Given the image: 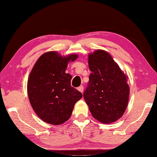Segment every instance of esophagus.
Returning <instances> with one entry per match:
<instances>
[{
	"mask_svg": "<svg viewBox=\"0 0 157 157\" xmlns=\"http://www.w3.org/2000/svg\"><path fill=\"white\" fill-rule=\"evenodd\" d=\"M78 90L79 92H81V93H83V86H79V87H78Z\"/></svg>",
	"mask_w": 157,
	"mask_h": 157,
	"instance_id": "esophagus-1",
	"label": "esophagus"
}]
</instances>
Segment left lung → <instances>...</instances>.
<instances>
[{
    "mask_svg": "<svg viewBox=\"0 0 157 157\" xmlns=\"http://www.w3.org/2000/svg\"><path fill=\"white\" fill-rule=\"evenodd\" d=\"M88 64L92 72L83 97L90 111L101 123L116 121L128 105V77L111 55L101 49L89 54Z\"/></svg>",
    "mask_w": 157,
    "mask_h": 157,
    "instance_id": "1",
    "label": "left lung"
}]
</instances>
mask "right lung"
Here are the masks:
<instances>
[{
    "instance_id": "obj_1",
    "label": "right lung",
    "mask_w": 157,
    "mask_h": 157,
    "mask_svg": "<svg viewBox=\"0 0 157 157\" xmlns=\"http://www.w3.org/2000/svg\"><path fill=\"white\" fill-rule=\"evenodd\" d=\"M78 55L60 56L48 52L41 55L27 81L29 102L38 117L45 123L60 125L70 119L74 106L83 94L71 86V76L66 74L68 62Z\"/></svg>"
}]
</instances>
